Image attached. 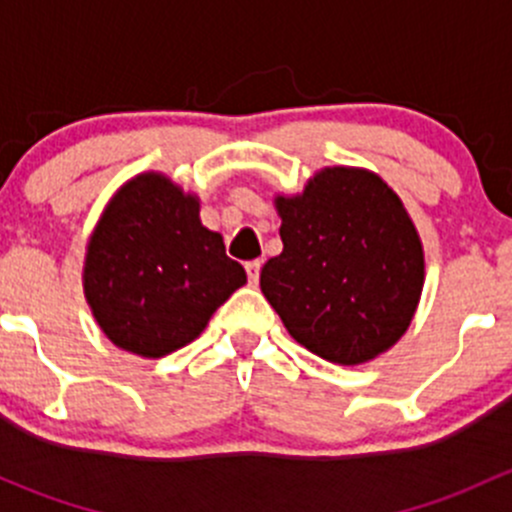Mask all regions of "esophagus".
Returning <instances> with one entry per match:
<instances>
[{
	"mask_svg": "<svg viewBox=\"0 0 512 512\" xmlns=\"http://www.w3.org/2000/svg\"><path fill=\"white\" fill-rule=\"evenodd\" d=\"M260 267H262V262H260V260H250V262H245L247 280H250L252 285H257V280H260Z\"/></svg>",
	"mask_w": 512,
	"mask_h": 512,
	"instance_id": "esophagus-1",
	"label": "esophagus"
}]
</instances>
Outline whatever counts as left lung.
I'll return each mask as SVG.
<instances>
[{
    "instance_id": "obj_1",
    "label": "left lung",
    "mask_w": 512,
    "mask_h": 512,
    "mask_svg": "<svg viewBox=\"0 0 512 512\" xmlns=\"http://www.w3.org/2000/svg\"><path fill=\"white\" fill-rule=\"evenodd\" d=\"M282 252L260 287L309 352L354 366L399 342L423 287V250L394 190L374 173L327 168L277 198Z\"/></svg>"
}]
</instances>
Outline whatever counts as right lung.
I'll return each instance as SVG.
<instances>
[{
    "mask_svg": "<svg viewBox=\"0 0 512 512\" xmlns=\"http://www.w3.org/2000/svg\"><path fill=\"white\" fill-rule=\"evenodd\" d=\"M245 282L223 237L200 225L198 200L156 173L133 178L108 203L84 267L106 337L153 359L193 342Z\"/></svg>",
    "mask_w": 512,
    "mask_h": 512,
    "instance_id": "right-lung-1",
    "label": "right lung"
}]
</instances>
